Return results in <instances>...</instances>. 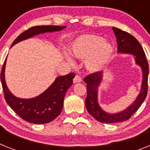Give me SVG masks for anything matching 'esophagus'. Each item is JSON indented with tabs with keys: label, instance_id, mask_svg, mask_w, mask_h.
Masks as SVG:
<instances>
[{
	"label": "esophagus",
	"instance_id": "esophagus-1",
	"mask_svg": "<svg viewBox=\"0 0 150 150\" xmlns=\"http://www.w3.org/2000/svg\"><path fill=\"white\" fill-rule=\"evenodd\" d=\"M82 81L81 77L79 76V75H76L74 79V83H80Z\"/></svg>",
	"mask_w": 150,
	"mask_h": 150
}]
</instances>
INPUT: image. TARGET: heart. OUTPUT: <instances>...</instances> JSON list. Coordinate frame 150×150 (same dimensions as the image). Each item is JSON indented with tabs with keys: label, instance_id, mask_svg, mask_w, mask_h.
I'll return each instance as SVG.
<instances>
[{
	"label": "heart",
	"instance_id": "heart-1",
	"mask_svg": "<svg viewBox=\"0 0 150 150\" xmlns=\"http://www.w3.org/2000/svg\"><path fill=\"white\" fill-rule=\"evenodd\" d=\"M70 52L76 59L85 60V67L88 72L98 73L104 71L109 64L114 48L100 36L86 34L73 41ZM66 59L69 63H73L72 59L68 55H66Z\"/></svg>",
	"mask_w": 150,
	"mask_h": 150
}]
</instances>
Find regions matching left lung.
Masks as SVG:
<instances>
[{
    "label": "left lung",
    "instance_id": "left-lung-1",
    "mask_svg": "<svg viewBox=\"0 0 150 150\" xmlns=\"http://www.w3.org/2000/svg\"><path fill=\"white\" fill-rule=\"evenodd\" d=\"M112 30L116 37L118 46V53L131 54L134 56L135 63L140 66L142 70V83L138 95L131 105L122 111L110 113L102 109L99 105L98 87L101 83L104 73H94L84 79L87 83V97L86 98V107L90 115L97 121L104 123H115L126 121L134 113L142 104L147 95L148 75L149 65L142 46L136 38L128 33L123 31L117 28L112 27Z\"/></svg>",
    "mask_w": 150,
    "mask_h": 150
}]
</instances>
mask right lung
I'll return each mask as SVG.
<instances>
[{
	"label": "right lung",
	"instance_id": "right-lung-1",
	"mask_svg": "<svg viewBox=\"0 0 150 150\" xmlns=\"http://www.w3.org/2000/svg\"><path fill=\"white\" fill-rule=\"evenodd\" d=\"M66 26H34L24 31L13 41L11 47L21 41L40 34L55 32L64 29ZM6 59L1 73V80L5 100L13 110L22 120L34 124H45L54 120L62 110L64 98L68 88L72 86L75 74L57 77L52 84L43 93L32 98H20L11 93L5 81V67Z\"/></svg>",
	"mask_w": 150,
	"mask_h": 150
}]
</instances>
